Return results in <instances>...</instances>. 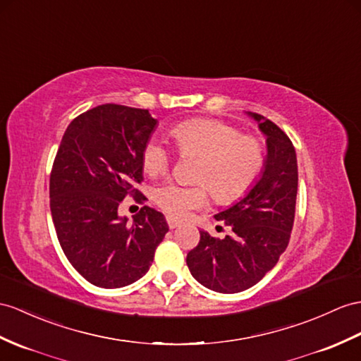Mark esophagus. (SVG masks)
<instances>
[{
    "instance_id": "34e87169",
    "label": "esophagus",
    "mask_w": 361,
    "mask_h": 361,
    "mask_svg": "<svg viewBox=\"0 0 361 361\" xmlns=\"http://www.w3.org/2000/svg\"><path fill=\"white\" fill-rule=\"evenodd\" d=\"M166 224H169V226L171 228V230H174V228H178V226L180 225V222L178 221V219H174V217H171V216L166 217Z\"/></svg>"
}]
</instances>
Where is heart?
Wrapping results in <instances>:
<instances>
[{"label":"heart","mask_w":361,"mask_h":361,"mask_svg":"<svg viewBox=\"0 0 361 361\" xmlns=\"http://www.w3.org/2000/svg\"><path fill=\"white\" fill-rule=\"evenodd\" d=\"M171 137L180 154L199 156L195 179L207 183L213 196L231 202L250 190L265 164L259 139L240 135L235 127L216 119L196 118L183 121L171 130ZM171 152L161 139L150 137L142 148V166L150 176L169 170ZM153 200L170 216L183 219L192 209L207 204L204 183L182 185L164 182L153 191Z\"/></svg>","instance_id":"1"}]
</instances>
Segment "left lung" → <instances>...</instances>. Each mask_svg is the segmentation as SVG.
<instances>
[{
	"label": "left lung",
	"mask_w": 361,
	"mask_h": 361,
	"mask_svg": "<svg viewBox=\"0 0 361 361\" xmlns=\"http://www.w3.org/2000/svg\"><path fill=\"white\" fill-rule=\"evenodd\" d=\"M267 137L262 173L250 191L214 216L231 226L225 239L200 231V240L187 254L191 276L211 291H245L276 267L291 237L297 199V156L289 137L274 122L247 113Z\"/></svg>",
	"instance_id": "obj_1"
}]
</instances>
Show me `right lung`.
Masks as SVG:
<instances>
[{
  "label": "right lung",
  "mask_w": 361,
  "mask_h": 361,
  "mask_svg": "<svg viewBox=\"0 0 361 361\" xmlns=\"http://www.w3.org/2000/svg\"><path fill=\"white\" fill-rule=\"evenodd\" d=\"M157 126L148 110L102 104L79 114L61 139L50 174V211L61 248L87 282L131 285L150 269L169 233L162 213L140 208L133 224L118 207L144 179L142 148Z\"/></svg>",
  "instance_id": "right-lung-1"
}]
</instances>
